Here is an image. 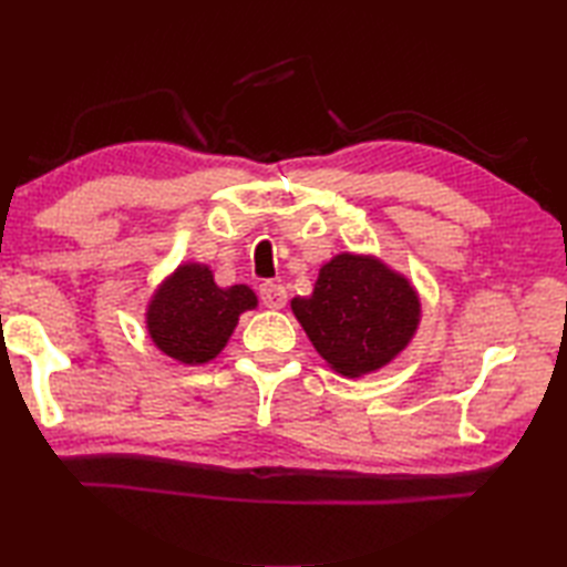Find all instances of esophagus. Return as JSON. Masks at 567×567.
I'll return each instance as SVG.
<instances>
[{"instance_id":"esophagus-1","label":"esophagus","mask_w":567,"mask_h":567,"mask_svg":"<svg viewBox=\"0 0 567 567\" xmlns=\"http://www.w3.org/2000/svg\"><path fill=\"white\" fill-rule=\"evenodd\" d=\"M260 299L268 309H282L287 305V290L277 282H262L260 285Z\"/></svg>"}]
</instances>
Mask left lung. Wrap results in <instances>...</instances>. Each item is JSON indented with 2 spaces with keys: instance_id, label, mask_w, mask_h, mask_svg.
<instances>
[{
  "instance_id": "obj_1",
  "label": "left lung",
  "mask_w": 567,
  "mask_h": 567,
  "mask_svg": "<svg viewBox=\"0 0 567 567\" xmlns=\"http://www.w3.org/2000/svg\"><path fill=\"white\" fill-rule=\"evenodd\" d=\"M292 311L317 353L346 378L375 372L414 339L421 302L404 275L375 256L341 252L319 270Z\"/></svg>"
}]
</instances>
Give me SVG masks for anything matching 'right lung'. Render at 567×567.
Returning a JSON list of instances; mask_svg holds the SVG:
<instances>
[{
  "instance_id": "obj_1",
  "label": "right lung",
  "mask_w": 567,
  "mask_h": 567,
  "mask_svg": "<svg viewBox=\"0 0 567 567\" xmlns=\"http://www.w3.org/2000/svg\"><path fill=\"white\" fill-rule=\"evenodd\" d=\"M256 307L258 297L248 285L219 287L207 265L185 262L155 290L146 327L165 355L202 365L224 351L238 317Z\"/></svg>"
}]
</instances>
